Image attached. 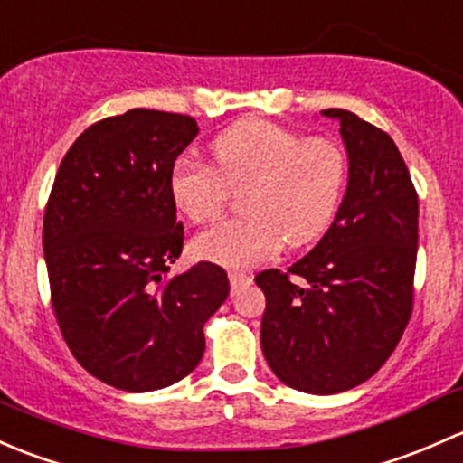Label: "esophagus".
Segmentation results:
<instances>
[{"mask_svg":"<svg viewBox=\"0 0 463 463\" xmlns=\"http://www.w3.org/2000/svg\"><path fill=\"white\" fill-rule=\"evenodd\" d=\"M230 283H232V289H238L242 288V285L251 283V276L245 274V271H230Z\"/></svg>","mask_w":463,"mask_h":463,"instance_id":"1","label":"esophagus"}]
</instances>
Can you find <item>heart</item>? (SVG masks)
<instances>
[{
	"label": "heart",
	"mask_w": 463,
	"mask_h": 463,
	"mask_svg": "<svg viewBox=\"0 0 463 463\" xmlns=\"http://www.w3.org/2000/svg\"><path fill=\"white\" fill-rule=\"evenodd\" d=\"M212 165L178 160L169 194L187 221L216 218L241 187V216L207 227L194 238L200 259L250 267L285 241L301 247L335 221L347 184V156L332 137L307 136L269 120H241L209 146Z\"/></svg>",
	"instance_id": "obj_1"
}]
</instances>
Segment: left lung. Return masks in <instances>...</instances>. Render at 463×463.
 <instances>
[{"mask_svg": "<svg viewBox=\"0 0 463 463\" xmlns=\"http://www.w3.org/2000/svg\"><path fill=\"white\" fill-rule=\"evenodd\" d=\"M350 180L317 247L288 271L265 269L260 343L271 373L307 394L364 383L403 336L414 303L419 198L392 137L345 109Z\"/></svg>", "mask_w": 463, "mask_h": 463, "instance_id": "obj_1", "label": "left lung"}]
</instances>
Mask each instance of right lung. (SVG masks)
Instances as JSON below:
<instances>
[{
	"instance_id": "1",
	"label": "right lung",
	"mask_w": 463,
	"mask_h": 463,
	"mask_svg": "<svg viewBox=\"0 0 463 463\" xmlns=\"http://www.w3.org/2000/svg\"><path fill=\"white\" fill-rule=\"evenodd\" d=\"M183 113L131 109L90 125L57 169L44 212L51 305L66 345L95 379L149 392L184 379L230 279L209 260L169 276L183 254L169 175L198 136Z\"/></svg>"
}]
</instances>
